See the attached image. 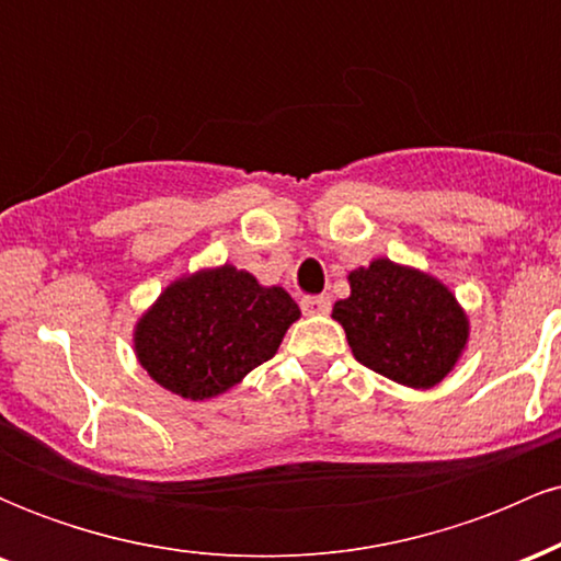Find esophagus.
Wrapping results in <instances>:
<instances>
[{
	"label": "esophagus",
	"instance_id": "esophagus-1",
	"mask_svg": "<svg viewBox=\"0 0 561 561\" xmlns=\"http://www.w3.org/2000/svg\"><path fill=\"white\" fill-rule=\"evenodd\" d=\"M302 313H330L332 300L327 295H308V298L300 300Z\"/></svg>",
	"mask_w": 561,
	"mask_h": 561
}]
</instances>
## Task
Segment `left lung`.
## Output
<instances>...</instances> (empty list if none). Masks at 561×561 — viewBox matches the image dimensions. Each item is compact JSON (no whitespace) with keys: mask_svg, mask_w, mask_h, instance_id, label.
I'll list each match as a JSON object with an SVG mask.
<instances>
[{"mask_svg":"<svg viewBox=\"0 0 561 561\" xmlns=\"http://www.w3.org/2000/svg\"><path fill=\"white\" fill-rule=\"evenodd\" d=\"M347 282L351 298L334 302L332 319L358 364L405 388H433L454 369L469 321L443 282L388 259L356 268Z\"/></svg>","mask_w":561,"mask_h":561,"instance_id":"1","label":"left lung"}]
</instances>
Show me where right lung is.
<instances>
[{"label":"right lung","instance_id":"right-lung-1","mask_svg":"<svg viewBox=\"0 0 561 561\" xmlns=\"http://www.w3.org/2000/svg\"><path fill=\"white\" fill-rule=\"evenodd\" d=\"M300 308L234 266L205 268L165 287L139 319L134 351L147 375L190 401L234 388L274 356Z\"/></svg>","mask_w":561,"mask_h":561}]
</instances>
